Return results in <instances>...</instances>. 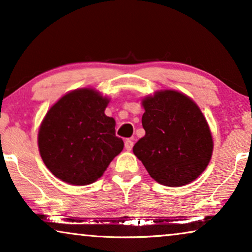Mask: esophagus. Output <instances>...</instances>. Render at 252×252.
I'll list each match as a JSON object with an SVG mask.
<instances>
[{
    "instance_id": "34e87169",
    "label": "esophagus",
    "mask_w": 252,
    "mask_h": 252,
    "mask_svg": "<svg viewBox=\"0 0 252 252\" xmlns=\"http://www.w3.org/2000/svg\"><path fill=\"white\" fill-rule=\"evenodd\" d=\"M133 144H134V142H133L132 139H126L125 140V148H126V150H128V151L132 150Z\"/></svg>"
}]
</instances>
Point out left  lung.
<instances>
[{
  "mask_svg": "<svg viewBox=\"0 0 252 252\" xmlns=\"http://www.w3.org/2000/svg\"><path fill=\"white\" fill-rule=\"evenodd\" d=\"M146 135L133 147L150 177L179 187L194 181L211 159L213 142L208 123L195 102L175 91L143 99Z\"/></svg>",
  "mask_w": 252,
  "mask_h": 252,
  "instance_id": "8db88e82",
  "label": "left lung"
}]
</instances>
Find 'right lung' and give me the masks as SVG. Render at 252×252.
I'll return each instance as SVG.
<instances>
[{"mask_svg":"<svg viewBox=\"0 0 252 252\" xmlns=\"http://www.w3.org/2000/svg\"><path fill=\"white\" fill-rule=\"evenodd\" d=\"M109 99L94 89H79L50 108L39 130V150L55 177L86 186L104 173L124 148L116 122L105 116Z\"/></svg>","mask_w":252,"mask_h":252,"instance_id":"obj_1","label":"right lung"}]
</instances>
